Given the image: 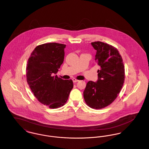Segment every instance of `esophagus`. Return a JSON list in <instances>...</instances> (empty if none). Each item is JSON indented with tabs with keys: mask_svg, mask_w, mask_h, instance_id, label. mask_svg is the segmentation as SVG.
I'll return each instance as SVG.
<instances>
[{
	"mask_svg": "<svg viewBox=\"0 0 149 149\" xmlns=\"http://www.w3.org/2000/svg\"><path fill=\"white\" fill-rule=\"evenodd\" d=\"M72 81H73L74 83H76V82L79 81V80H77V79H75V78H74V79H72Z\"/></svg>",
	"mask_w": 149,
	"mask_h": 149,
	"instance_id": "34e87169",
	"label": "esophagus"
}]
</instances>
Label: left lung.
Instances as JSON below:
<instances>
[{
    "label": "left lung",
    "mask_w": 149,
    "mask_h": 149,
    "mask_svg": "<svg viewBox=\"0 0 149 149\" xmlns=\"http://www.w3.org/2000/svg\"><path fill=\"white\" fill-rule=\"evenodd\" d=\"M91 45L97 50L95 60L100 69L97 71V81L88 82L83 95L88 106L99 109L111 104L117 97L125 81V67L116 47L100 41Z\"/></svg>",
    "instance_id": "obj_1"
}]
</instances>
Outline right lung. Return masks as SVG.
<instances>
[{"instance_id":"right-lung-1","label":"right lung","mask_w":149,"mask_h":149,"mask_svg":"<svg viewBox=\"0 0 149 149\" xmlns=\"http://www.w3.org/2000/svg\"><path fill=\"white\" fill-rule=\"evenodd\" d=\"M65 47V45L55 42L37 46L27 63L26 78L29 86L38 100L50 108L64 106L73 88L71 79L54 76L63 63Z\"/></svg>"}]
</instances>
